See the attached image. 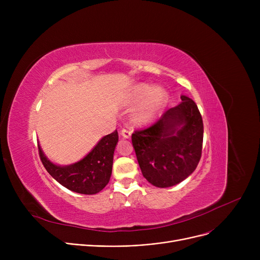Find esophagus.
<instances>
[{"instance_id":"obj_1","label":"esophagus","mask_w":260,"mask_h":260,"mask_svg":"<svg viewBox=\"0 0 260 260\" xmlns=\"http://www.w3.org/2000/svg\"><path fill=\"white\" fill-rule=\"evenodd\" d=\"M121 135L123 138H129L132 136V129L131 128H122L121 129Z\"/></svg>"}]
</instances>
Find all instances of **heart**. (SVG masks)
Segmentation results:
<instances>
[{"instance_id":"1","label":"heart","mask_w":260,"mask_h":260,"mask_svg":"<svg viewBox=\"0 0 260 260\" xmlns=\"http://www.w3.org/2000/svg\"><path fill=\"white\" fill-rule=\"evenodd\" d=\"M133 102L139 103V107L134 114L136 123L143 124L151 121L160 109L168 102V92L162 87H153L148 84H140L136 87Z\"/></svg>"}]
</instances>
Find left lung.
<instances>
[{"mask_svg": "<svg viewBox=\"0 0 260 260\" xmlns=\"http://www.w3.org/2000/svg\"><path fill=\"white\" fill-rule=\"evenodd\" d=\"M152 126L136 131L132 142L144 178L157 187L186 179L199 163L203 122L196 103L186 95Z\"/></svg>", "mask_w": 260, "mask_h": 260, "instance_id": "left-lung-1", "label": "left lung"}]
</instances>
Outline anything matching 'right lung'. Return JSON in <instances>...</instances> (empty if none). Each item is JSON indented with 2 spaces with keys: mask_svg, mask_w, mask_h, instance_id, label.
<instances>
[{
  "mask_svg": "<svg viewBox=\"0 0 260 260\" xmlns=\"http://www.w3.org/2000/svg\"><path fill=\"white\" fill-rule=\"evenodd\" d=\"M118 138L116 129L104 136L83 159L65 167L48 160L40 145L39 155L46 171L60 184L79 194L93 195L102 190L111 179Z\"/></svg>",
  "mask_w": 260,
  "mask_h": 260,
  "instance_id": "1",
  "label": "right lung"
}]
</instances>
